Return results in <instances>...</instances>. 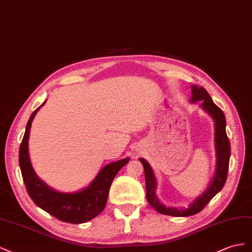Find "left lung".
<instances>
[{"label": "left lung", "instance_id": "obj_1", "mask_svg": "<svg viewBox=\"0 0 252 252\" xmlns=\"http://www.w3.org/2000/svg\"><path fill=\"white\" fill-rule=\"evenodd\" d=\"M191 88L192 96L190 98V102L196 103L198 101H202L199 106L208 115H210V117L214 121V148L215 155H217V162H215L214 175L208 188L187 208L167 207L159 202L156 195L157 181L152 167L150 166V163L146 159L139 158L143 166V170H145L147 199L149 204L158 213L171 215V217H190V215L196 214L204 209L205 206L222 189L226 183L230 153H231L230 142L226 134V118L224 113L218 105L214 104L210 95L208 94V92L203 86L191 85Z\"/></svg>", "mask_w": 252, "mask_h": 252}]
</instances>
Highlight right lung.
<instances>
[{
	"instance_id": "obj_1",
	"label": "right lung",
	"mask_w": 252,
	"mask_h": 252,
	"mask_svg": "<svg viewBox=\"0 0 252 252\" xmlns=\"http://www.w3.org/2000/svg\"><path fill=\"white\" fill-rule=\"evenodd\" d=\"M41 106L32 114L28 120L20 146L19 163L27 193L35 205L53 217L70 224H82L103 211L113 179L119 170L130 161V157L106 164L88 187L77 192H60L50 188L35 174L28 151L32 122Z\"/></svg>"
}]
</instances>
